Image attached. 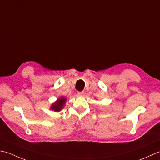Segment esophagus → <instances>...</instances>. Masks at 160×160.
Masks as SVG:
<instances>
[{"label":"esophagus","instance_id":"esophagus-1","mask_svg":"<svg viewBox=\"0 0 160 160\" xmlns=\"http://www.w3.org/2000/svg\"><path fill=\"white\" fill-rule=\"evenodd\" d=\"M77 94H78V95H79V96H83L84 94V92H83V91H81V92H78Z\"/></svg>","mask_w":160,"mask_h":160}]
</instances>
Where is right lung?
I'll use <instances>...</instances> for the list:
<instances>
[{
    "mask_svg": "<svg viewBox=\"0 0 160 160\" xmlns=\"http://www.w3.org/2000/svg\"><path fill=\"white\" fill-rule=\"evenodd\" d=\"M66 101V98H65V97H61V98L58 99V100H57L54 103H52V105L50 107L51 110L56 112L61 111V110L63 108Z\"/></svg>",
    "mask_w": 160,
    "mask_h": 160,
    "instance_id": "1",
    "label": "right lung"
}]
</instances>
